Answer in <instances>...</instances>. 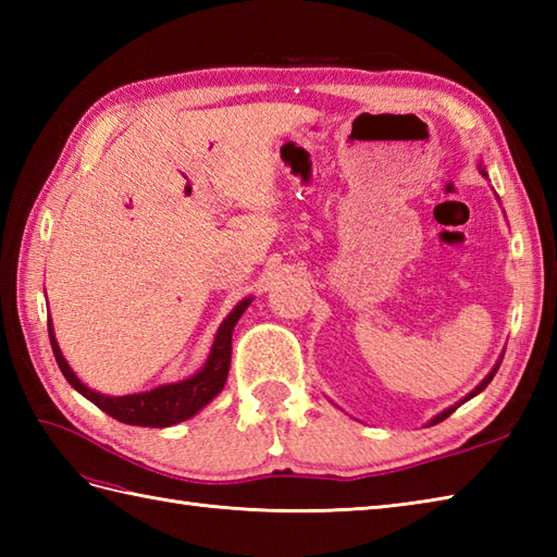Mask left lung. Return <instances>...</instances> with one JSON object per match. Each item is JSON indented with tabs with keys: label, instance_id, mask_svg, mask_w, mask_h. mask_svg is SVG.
<instances>
[{
	"label": "left lung",
	"instance_id": "8db88e82",
	"mask_svg": "<svg viewBox=\"0 0 557 557\" xmlns=\"http://www.w3.org/2000/svg\"><path fill=\"white\" fill-rule=\"evenodd\" d=\"M500 361H503V359H500ZM498 369H500V363H498V366H495V369H493V371H491V373H488L486 377H483V381H481V385H479V387H474V393H469V395H467V399H471V397H474V395H479V393H481V389H483V387H486V385H488V383L493 381V375H495V373H498ZM467 399H461V401H467ZM461 401H459V405H461ZM459 405H455V407H449V409H445L443 413H437V417H435V419L431 421V425H435V423H441V421H445V419L449 417V413H453V411H455V409H457Z\"/></svg>",
	"mask_w": 557,
	"mask_h": 557
}]
</instances>
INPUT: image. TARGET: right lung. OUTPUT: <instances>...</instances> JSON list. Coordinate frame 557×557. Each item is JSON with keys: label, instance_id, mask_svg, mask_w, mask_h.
<instances>
[{"label": "right lung", "instance_id": "add662e5", "mask_svg": "<svg viewBox=\"0 0 557 557\" xmlns=\"http://www.w3.org/2000/svg\"><path fill=\"white\" fill-rule=\"evenodd\" d=\"M248 304H251V299H244L227 318H224V323L218 330L215 345L210 349V357L203 369H200L196 375L186 377L182 383L160 385L156 389H150V393L124 395V397L100 395L96 389L83 385L76 377V373L69 369L62 351H59L50 318H47V330H50V345L54 351V359L59 363V371L64 373L71 387L78 389L83 397L90 399L92 405L100 407L104 413H110V417L116 421L128 423V425L164 429V425H174L180 421L191 419L196 411L203 409L208 401L224 387V381H227V373H230V361H232V330L236 321L242 318V313L246 311Z\"/></svg>", "mask_w": 557, "mask_h": 557}]
</instances>
